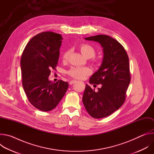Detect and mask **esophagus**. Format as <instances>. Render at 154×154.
<instances>
[{
	"instance_id": "1",
	"label": "esophagus",
	"mask_w": 154,
	"mask_h": 154,
	"mask_svg": "<svg viewBox=\"0 0 154 154\" xmlns=\"http://www.w3.org/2000/svg\"><path fill=\"white\" fill-rule=\"evenodd\" d=\"M76 82H77V80H71V81L69 82V84H70V85H72V84H74V83H76Z\"/></svg>"
}]
</instances>
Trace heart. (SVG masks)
<instances>
[{
	"label": "heart",
	"instance_id": "heart-1",
	"mask_svg": "<svg viewBox=\"0 0 154 154\" xmlns=\"http://www.w3.org/2000/svg\"><path fill=\"white\" fill-rule=\"evenodd\" d=\"M80 50L82 54L88 58H92L96 55L95 49L88 44H82L80 46ZM69 55V50L65 51L62 54L63 61H67ZM68 74L74 79H83L86 76L89 75L91 74V70L87 67H73L68 71Z\"/></svg>",
	"mask_w": 154,
	"mask_h": 154
}]
</instances>
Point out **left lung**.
I'll list each match as a JSON object with an SVG mask.
<instances>
[{
  "instance_id": "left-lung-1",
  "label": "left lung",
  "mask_w": 154,
  "mask_h": 154,
  "mask_svg": "<svg viewBox=\"0 0 154 154\" xmlns=\"http://www.w3.org/2000/svg\"><path fill=\"white\" fill-rule=\"evenodd\" d=\"M98 42L103 48V58L99 69L90 79V83L100 84L96 92L86 85L82 101L87 112L94 118L106 117L124 103L130 82L129 59L121 44L108 35L85 38Z\"/></svg>"
}]
</instances>
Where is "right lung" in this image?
I'll use <instances>...</instances> for the list:
<instances>
[{
	"mask_svg": "<svg viewBox=\"0 0 154 154\" xmlns=\"http://www.w3.org/2000/svg\"><path fill=\"white\" fill-rule=\"evenodd\" d=\"M61 35L52 32L40 33L27 43L20 58L23 86L29 102L43 112L55 108L66 92L69 84L49 80L55 70L61 45Z\"/></svg>",
	"mask_w": 154,
	"mask_h": 154,
	"instance_id": "add662e5",
	"label": "right lung"
}]
</instances>
